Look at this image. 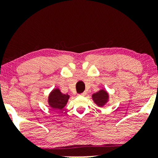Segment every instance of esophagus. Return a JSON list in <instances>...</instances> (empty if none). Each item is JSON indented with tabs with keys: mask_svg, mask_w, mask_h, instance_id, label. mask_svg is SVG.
I'll list each match as a JSON object with an SVG mask.
<instances>
[{
	"mask_svg": "<svg viewBox=\"0 0 158 158\" xmlns=\"http://www.w3.org/2000/svg\"><path fill=\"white\" fill-rule=\"evenodd\" d=\"M86 94H87V93H86V92H83V93H82V94H79V96H85Z\"/></svg>",
	"mask_w": 158,
	"mask_h": 158,
	"instance_id": "esophagus-1",
	"label": "esophagus"
}]
</instances>
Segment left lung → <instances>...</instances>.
I'll use <instances>...</instances> for the list:
<instances>
[{
    "label": "left lung",
    "instance_id": "obj_1",
    "mask_svg": "<svg viewBox=\"0 0 158 158\" xmlns=\"http://www.w3.org/2000/svg\"><path fill=\"white\" fill-rule=\"evenodd\" d=\"M93 100L99 107H103L109 101V94L104 90H100L92 95Z\"/></svg>",
    "mask_w": 158,
    "mask_h": 158
}]
</instances>
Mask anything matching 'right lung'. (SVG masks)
<instances>
[{
	"label": "right lung",
	"mask_w": 158,
	"mask_h": 158,
	"mask_svg": "<svg viewBox=\"0 0 158 158\" xmlns=\"http://www.w3.org/2000/svg\"><path fill=\"white\" fill-rule=\"evenodd\" d=\"M70 96L62 94L59 88H55L49 95L48 103L49 106L55 110H62L68 103Z\"/></svg>",
	"instance_id": "1"
}]
</instances>
